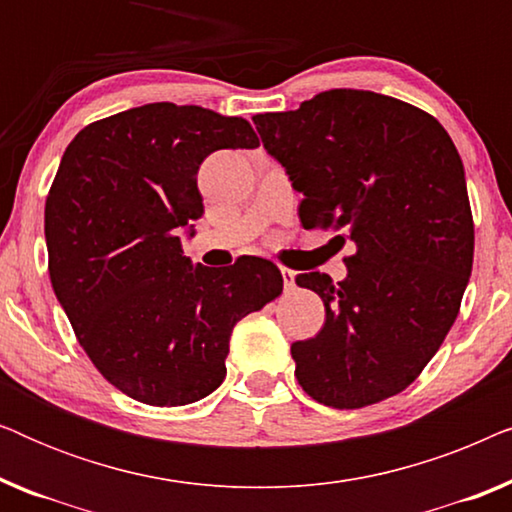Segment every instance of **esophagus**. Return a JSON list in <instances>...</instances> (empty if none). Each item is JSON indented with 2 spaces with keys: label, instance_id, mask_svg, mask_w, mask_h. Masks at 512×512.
<instances>
[{
  "label": "esophagus",
  "instance_id": "esophagus-1",
  "mask_svg": "<svg viewBox=\"0 0 512 512\" xmlns=\"http://www.w3.org/2000/svg\"><path fill=\"white\" fill-rule=\"evenodd\" d=\"M282 279H284V289L286 291L296 289V272L289 270V268H282Z\"/></svg>",
  "mask_w": 512,
  "mask_h": 512
}]
</instances>
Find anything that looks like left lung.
<instances>
[{
    "instance_id": "left-lung-1",
    "label": "left lung",
    "mask_w": 512,
    "mask_h": 512,
    "mask_svg": "<svg viewBox=\"0 0 512 512\" xmlns=\"http://www.w3.org/2000/svg\"><path fill=\"white\" fill-rule=\"evenodd\" d=\"M254 123L303 193V226L342 230L356 247L342 282L296 277L326 307L321 331L291 345L300 387L338 410L401 394L443 345L471 277L457 146L431 114L370 90H326Z\"/></svg>"
}]
</instances>
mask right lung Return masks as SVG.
Masks as SVG:
<instances>
[{
	"label": "right lung",
	"instance_id": "1",
	"mask_svg": "<svg viewBox=\"0 0 512 512\" xmlns=\"http://www.w3.org/2000/svg\"><path fill=\"white\" fill-rule=\"evenodd\" d=\"M256 146L244 118L156 102L86 125L60 160L44 214L53 291L104 380L139 403L212 394L237 321L282 293L265 258L209 270L181 249L205 212L202 160Z\"/></svg>",
	"mask_w": 512,
	"mask_h": 512
}]
</instances>
